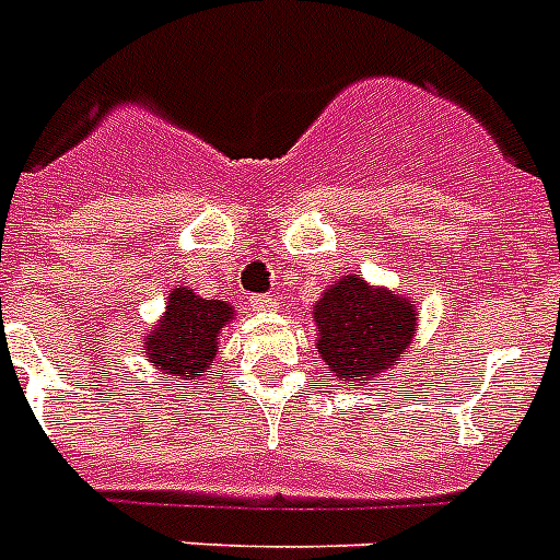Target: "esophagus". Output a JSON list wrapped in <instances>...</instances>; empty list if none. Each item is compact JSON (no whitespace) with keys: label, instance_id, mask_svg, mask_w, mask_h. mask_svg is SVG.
Listing matches in <instances>:
<instances>
[{"label":"esophagus","instance_id":"obj_1","mask_svg":"<svg viewBox=\"0 0 560 560\" xmlns=\"http://www.w3.org/2000/svg\"><path fill=\"white\" fill-rule=\"evenodd\" d=\"M249 307H253V311H258V313H272L276 311V307H279V302H276V299H272V295H249Z\"/></svg>","mask_w":560,"mask_h":560}]
</instances>
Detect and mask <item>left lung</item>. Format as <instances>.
I'll list each match as a JSON object with an SVG mask.
<instances>
[{"label":"left lung","mask_w":560,"mask_h":560,"mask_svg":"<svg viewBox=\"0 0 560 560\" xmlns=\"http://www.w3.org/2000/svg\"><path fill=\"white\" fill-rule=\"evenodd\" d=\"M316 348L345 385L388 376L413 339L417 307L402 293L342 276L313 304Z\"/></svg>","instance_id":"8db88e82"}]
</instances>
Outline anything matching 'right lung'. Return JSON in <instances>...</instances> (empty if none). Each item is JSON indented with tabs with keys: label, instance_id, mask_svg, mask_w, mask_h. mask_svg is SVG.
Returning <instances> with one entry per match:
<instances>
[{
	"label": "right lung",
	"instance_id": "add662e5",
	"mask_svg": "<svg viewBox=\"0 0 560 560\" xmlns=\"http://www.w3.org/2000/svg\"><path fill=\"white\" fill-rule=\"evenodd\" d=\"M233 307L221 299H201L189 288L170 290L163 319L143 336V353L170 380L195 383L212 365L218 334L233 322ZM184 388V385H180Z\"/></svg>",
	"mask_w": 560,
	"mask_h": 560
}]
</instances>
